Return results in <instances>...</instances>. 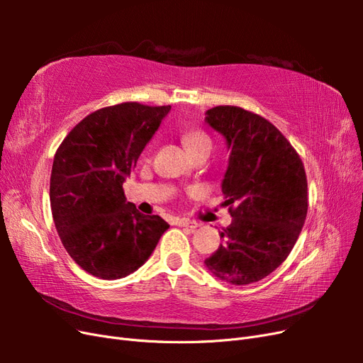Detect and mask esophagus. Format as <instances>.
Here are the masks:
<instances>
[{"label": "esophagus", "mask_w": 363, "mask_h": 363, "mask_svg": "<svg viewBox=\"0 0 363 363\" xmlns=\"http://www.w3.org/2000/svg\"><path fill=\"white\" fill-rule=\"evenodd\" d=\"M177 225H180V227H188V228H199L201 224H200L199 221H194V219L180 218V219H177Z\"/></svg>", "instance_id": "obj_1"}]
</instances>
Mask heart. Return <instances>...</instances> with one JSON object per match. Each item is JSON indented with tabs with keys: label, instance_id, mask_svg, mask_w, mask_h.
Returning <instances> with one entry per match:
<instances>
[{
	"label": "heart",
	"instance_id": "heart-1",
	"mask_svg": "<svg viewBox=\"0 0 363 363\" xmlns=\"http://www.w3.org/2000/svg\"><path fill=\"white\" fill-rule=\"evenodd\" d=\"M183 140L186 147L191 150V152H195L203 148H212V140L204 131L201 130H189L183 135Z\"/></svg>",
	"mask_w": 363,
	"mask_h": 363
}]
</instances>
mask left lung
I'll list each match as a JSON object with an SVG mask.
<instances>
[{
  "label": "left lung",
  "mask_w": 363,
  "mask_h": 363,
  "mask_svg": "<svg viewBox=\"0 0 363 363\" xmlns=\"http://www.w3.org/2000/svg\"><path fill=\"white\" fill-rule=\"evenodd\" d=\"M206 115L230 148L223 194L233 221L204 263L218 279L240 286L269 276L292 251L307 215L306 171L291 142L263 116L236 106Z\"/></svg>",
  "instance_id": "obj_1"
}]
</instances>
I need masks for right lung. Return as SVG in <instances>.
<instances>
[{"label": "right lung", "instance_id": "1", "mask_svg": "<svg viewBox=\"0 0 363 363\" xmlns=\"http://www.w3.org/2000/svg\"><path fill=\"white\" fill-rule=\"evenodd\" d=\"M169 111L136 101L103 107L82 119L56 151L50 180L54 224L72 260L95 277L135 272L169 227L159 215L140 213L123 189Z\"/></svg>", "mask_w": 363, "mask_h": 363}]
</instances>
